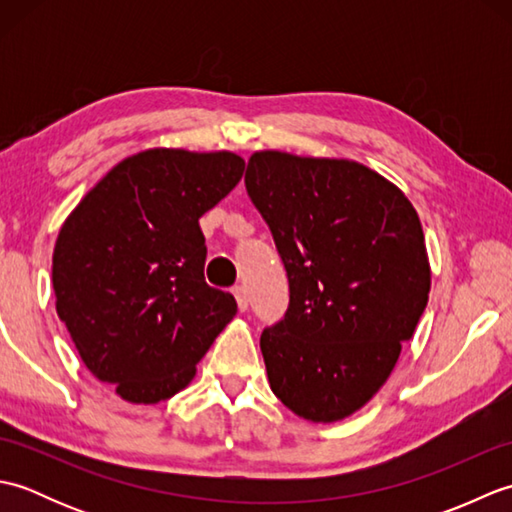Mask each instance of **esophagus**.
Returning a JSON list of instances; mask_svg holds the SVG:
<instances>
[{"label": "esophagus", "mask_w": 512, "mask_h": 512, "mask_svg": "<svg viewBox=\"0 0 512 512\" xmlns=\"http://www.w3.org/2000/svg\"><path fill=\"white\" fill-rule=\"evenodd\" d=\"M233 295H235V301H237V308L244 312L248 308V290L244 286H235Z\"/></svg>", "instance_id": "34e87169"}]
</instances>
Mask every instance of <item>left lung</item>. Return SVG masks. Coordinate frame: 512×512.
Instances as JSON below:
<instances>
[{
	"instance_id": "obj_1",
	"label": "left lung",
	"mask_w": 512,
	"mask_h": 512,
	"mask_svg": "<svg viewBox=\"0 0 512 512\" xmlns=\"http://www.w3.org/2000/svg\"><path fill=\"white\" fill-rule=\"evenodd\" d=\"M244 182L290 286L286 317L259 339L270 389L299 418L343 420L385 385L427 308L420 217L354 160L255 151Z\"/></svg>"
}]
</instances>
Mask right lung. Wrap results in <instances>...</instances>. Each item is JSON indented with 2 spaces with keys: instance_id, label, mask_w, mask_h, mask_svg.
I'll return each instance as SVG.
<instances>
[{
  "instance_id": "1",
  "label": "right lung",
  "mask_w": 512,
  "mask_h": 512,
  "mask_svg": "<svg viewBox=\"0 0 512 512\" xmlns=\"http://www.w3.org/2000/svg\"><path fill=\"white\" fill-rule=\"evenodd\" d=\"M233 151L147 149L105 173L63 222L57 314L85 367L136 405L176 396L235 317L204 281L200 217L242 180Z\"/></svg>"
}]
</instances>
